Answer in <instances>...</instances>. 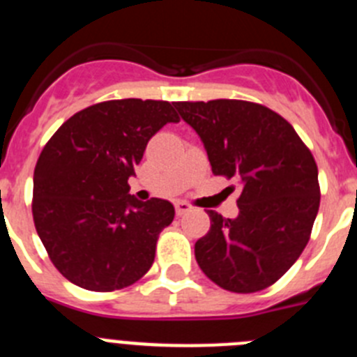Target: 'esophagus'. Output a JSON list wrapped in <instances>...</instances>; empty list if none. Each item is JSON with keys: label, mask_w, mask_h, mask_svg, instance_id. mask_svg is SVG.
<instances>
[{"label": "esophagus", "mask_w": 357, "mask_h": 357, "mask_svg": "<svg viewBox=\"0 0 357 357\" xmlns=\"http://www.w3.org/2000/svg\"><path fill=\"white\" fill-rule=\"evenodd\" d=\"M175 211L178 216H182V214H185V213H191V211H193V206H191V204H188V202H176Z\"/></svg>", "instance_id": "esophagus-1"}]
</instances>
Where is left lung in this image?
Returning a JSON list of instances; mask_svg holds the SVG:
<instances>
[{
    "mask_svg": "<svg viewBox=\"0 0 357 357\" xmlns=\"http://www.w3.org/2000/svg\"><path fill=\"white\" fill-rule=\"evenodd\" d=\"M173 105L200 135L214 175L241 185L238 218L207 211L211 229L195 243L198 266L227 291L272 286L301 257L320 207L313 153L282 116L259 103Z\"/></svg>",
    "mask_w": 357,
    "mask_h": 357,
    "instance_id": "left-lung-1",
    "label": "left lung"
}]
</instances>
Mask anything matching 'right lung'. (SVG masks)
I'll list each match as a JSON object with an SVG mask.
<instances>
[{"label":"right lung","mask_w":357,"mask_h":357,"mask_svg":"<svg viewBox=\"0 0 357 357\" xmlns=\"http://www.w3.org/2000/svg\"><path fill=\"white\" fill-rule=\"evenodd\" d=\"M178 121L169 102L110 100L71 116L43 148L33 172V223L73 284L114 291L150 270L175 209L160 198L135 200L128 176L151 135Z\"/></svg>","instance_id":"1"}]
</instances>
